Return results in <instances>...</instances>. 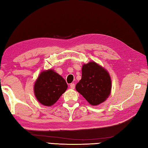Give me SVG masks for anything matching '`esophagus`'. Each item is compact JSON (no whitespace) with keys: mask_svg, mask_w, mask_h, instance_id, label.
<instances>
[{"mask_svg":"<svg viewBox=\"0 0 148 148\" xmlns=\"http://www.w3.org/2000/svg\"><path fill=\"white\" fill-rule=\"evenodd\" d=\"M70 87H71L72 89H74L75 88V84L74 83H72L71 85H70Z\"/></svg>","mask_w":148,"mask_h":148,"instance_id":"esophagus-1","label":"esophagus"}]
</instances>
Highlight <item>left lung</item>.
<instances>
[{"mask_svg":"<svg viewBox=\"0 0 148 148\" xmlns=\"http://www.w3.org/2000/svg\"><path fill=\"white\" fill-rule=\"evenodd\" d=\"M82 79L76 84V91L92 106H97L108 98L112 80L107 70L95 61L84 64Z\"/></svg>","mask_w":148,"mask_h":148,"instance_id":"left-lung-1","label":"left lung"}]
</instances>
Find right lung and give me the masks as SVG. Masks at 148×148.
Instances as JSON below:
<instances>
[{"instance_id": "right-lung-1", "label": "right lung", "mask_w": 148, "mask_h": 148, "mask_svg": "<svg viewBox=\"0 0 148 148\" xmlns=\"http://www.w3.org/2000/svg\"><path fill=\"white\" fill-rule=\"evenodd\" d=\"M67 87L63 77L53 69H49L39 74L34 85V92L40 103L50 106L58 101Z\"/></svg>"}]
</instances>
